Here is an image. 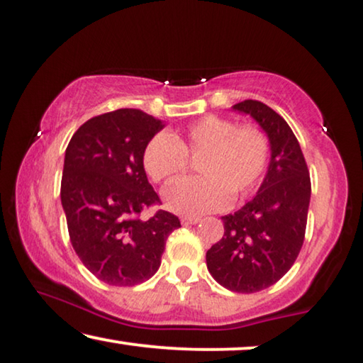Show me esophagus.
<instances>
[{"mask_svg": "<svg viewBox=\"0 0 363 363\" xmlns=\"http://www.w3.org/2000/svg\"><path fill=\"white\" fill-rule=\"evenodd\" d=\"M199 218H194V216H182V224L183 225H191V224H198L199 223Z\"/></svg>", "mask_w": 363, "mask_h": 363, "instance_id": "34e87169", "label": "esophagus"}]
</instances>
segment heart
Returning <instances> with one entry per match:
<instances>
[{
	"instance_id": "1",
	"label": "heart",
	"mask_w": 363,
	"mask_h": 363,
	"mask_svg": "<svg viewBox=\"0 0 363 363\" xmlns=\"http://www.w3.org/2000/svg\"><path fill=\"white\" fill-rule=\"evenodd\" d=\"M270 139L259 125L204 116L169 134H155L143 152V164L155 183H170L188 169V157L198 159L201 177L175 182L164 191L167 208L199 216L225 203L250 196L270 164Z\"/></svg>"
}]
</instances>
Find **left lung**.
<instances>
[{
  "label": "left lung",
  "instance_id": "1",
  "mask_svg": "<svg viewBox=\"0 0 363 363\" xmlns=\"http://www.w3.org/2000/svg\"><path fill=\"white\" fill-rule=\"evenodd\" d=\"M234 109L265 130L272 159L254 199L220 218L224 235L206 252V265L228 290L255 293L275 285L295 264L306 233L311 178L296 135L280 114L257 99Z\"/></svg>",
  "mask_w": 363,
  "mask_h": 363
}]
</instances>
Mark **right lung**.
<instances>
[{"label":"right lung","instance_id":"obj_1","mask_svg":"<svg viewBox=\"0 0 363 363\" xmlns=\"http://www.w3.org/2000/svg\"><path fill=\"white\" fill-rule=\"evenodd\" d=\"M164 128L140 109L123 108L88 119L65 150L60 198L68 235L82 264L113 286L139 285L159 270L165 242L180 219L147 180L143 152Z\"/></svg>","mask_w":363,"mask_h":363}]
</instances>
